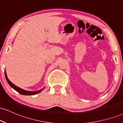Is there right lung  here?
Wrapping results in <instances>:
<instances>
[{
  "label": "right lung",
  "mask_w": 123,
  "mask_h": 123,
  "mask_svg": "<svg viewBox=\"0 0 123 123\" xmlns=\"http://www.w3.org/2000/svg\"><path fill=\"white\" fill-rule=\"evenodd\" d=\"M5 73L6 79L7 81V82H8V84H9V85L12 88L14 89L15 91H17L18 92H19V94H21V95H35V94H38V93L40 92V91L42 90H39V91H26V90H22V89H21L20 88H19V87H17L16 86L14 85V84H12V83L11 82V81H10L9 80H8L6 72V70H5Z\"/></svg>",
  "instance_id": "add662e5"
}]
</instances>
